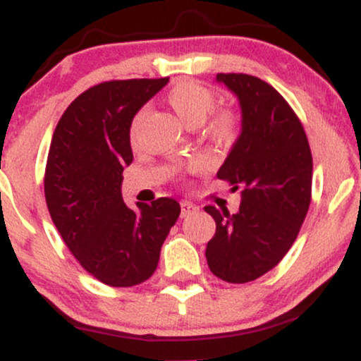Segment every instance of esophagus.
<instances>
[{
    "instance_id": "1",
    "label": "esophagus",
    "mask_w": 361,
    "mask_h": 361,
    "mask_svg": "<svg viewBox=\"0 0 361 361\" xmlns=\"http://www.w3.org/2000/svg\"><path fill=\"white\" fill-rule=\"evenodd\" d=\"M180 207H181V217H188V215H192L198 210V207L190 204V202H181Z\"/></svg>"
}]
</instances>
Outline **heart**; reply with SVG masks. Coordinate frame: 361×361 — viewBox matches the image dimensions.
<instances>
[{"label": "heart", "instance_id": "heart-1", "mask_svg": "<svg viewBox=\"0 0 361 361\" xmlns=\"http://www.w3.org/2000/svg\"><path fill=\"white\" fill-rule=\"evenodd\" d=\"M168 105L175 110V114L181 118L186 127L193 128L200 126L214 110L217 97L209 86L200 85L197 81H180L168 91ZM144 111L135 114L130 123V142L132 146L139 144L140 122H142ZM207 137L217 146H231L239 134V118L233 110H219L209 118L205 126Z\"/></svg>", "mask_w": 361, "mask_h": 361}]
</instances>
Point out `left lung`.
<instances>
[{
    "label": "left lung",
    "instance_id": "8db88e82",
    "mask_svg": "<svg viewBox=\"0 0 361 361\" xmlns=\"http://www.w3.org/2000/svg\"><path fill=\"white\" fill-rule=\"evenodd\" d=\"M243 111L238 142L219 180L241 188L238 214L207 205L215 234L207 263L229 283H247L283 259L299 235L312 197V154L299 117L267 81L243 73L217 74Z\"/></svg>",
    "mask_w": 361,
    "mask_h": 361
}]
</instances>
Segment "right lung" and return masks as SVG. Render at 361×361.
Listing matches in <instances>:
<instances>
[{
	"instance_id": "obj_1",
	"label": "right lung",
	"mask_w": 361,
	"mask_h": 361,
	"mask_svg": "<svg viewBox=\"0 0 361 361\" xmlns=\"http://www.w3.org/2000/svg\"><path fill=\"white\" fill-rule=\"evenodd\" d=\"M169 78L105 81L82 91L54 130L44 176L49 214L62 241L90 275L134 287L156 271L180 204L161 197L132 210L122 173L134 159L130 123Z\"/></svg>"
}]
</instances>
